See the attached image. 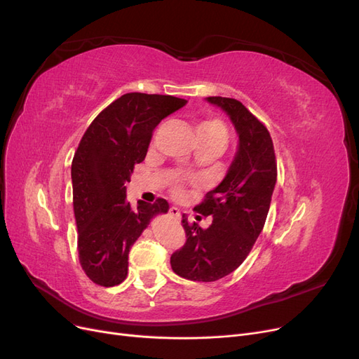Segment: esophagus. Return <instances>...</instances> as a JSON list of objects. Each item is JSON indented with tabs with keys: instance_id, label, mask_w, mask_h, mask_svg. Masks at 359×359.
Returning <instances> with one entry per match:
<instances>
[{
	"instance_id": "esophagus-1",
	"label": "esophagus",
	"mask_w": 359,
	"mask_h": 359,
	"mask_svg": "<svg viewBox=\"0 0 359 359\" xmlns=\"http://www.w3.org/2000/svg\"><path fill=\"white\" fill-rule=\"evenodd\" d=\"M169 215L172 217V219L181 220V211L177 208V206H172V208L169 210Z\"/></svg>"
}]
</instances>
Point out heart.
<instances>
[{"label":"heart","mask_w":359,"mask_h":359,"mask_svg":"<svg viewBox=\"0 0 359 359\" xmlns=\"http://www.w3.org/2000/svg\"><path fill=\"white\" fill-rule=\"evenodd\" d=\"M198 136L205 137V139L220 140V142L226 144L227 130H226V126L220 121V119L208 118L198 126Z\"/></svg>","instance_id":"b5f03b06"}]
</instances>
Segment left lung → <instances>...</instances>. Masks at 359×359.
Listing matches in <instances>:
<instances>
[{
    "instance_id": "left-lung-1",
    "label": "left lung",
    "mask_w": 359,
    "mask_h": 359,
    "mask_svg": "<svg viewBox=\"0 0 359 359\" xmlns=\"http://www.w3.org/2000/svg\"><path fill=\"white\" fill-rule=\"evenodd\" d=\"M205 100L229 116L238 148L222 182L194 208L212 215L208 229L189 224L182 215L187 241L170 256V266L180 277L193 281L220 280L244 262L264 229L277 182L274 145L266 127L235 99Z\"/></svg>"
}]
</instances>
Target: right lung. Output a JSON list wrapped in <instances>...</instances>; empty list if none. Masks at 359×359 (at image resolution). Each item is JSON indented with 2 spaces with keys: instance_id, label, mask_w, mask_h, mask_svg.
<instances>
[{
  "instance_id": "right-lung-1",
  "label": "right lung",
  "mask_w": 359,
  "mask_h": 359,
  "mask_svg": "<svg viewBox=\"0 0 359 359\" xmlns=\"http://www.w3.org/2000/svg\"><path fill=\"white\" fill-rule=\"evenodd\" d=\"M187 100L172 95L128 93L102 111L86 132L72 163L73 210L79 262L95 285L123 283L128 252L151 220L169 211L156 203L127 202L126 182L144 161L154 128Z\"/></svg>"
}]
</instances>
